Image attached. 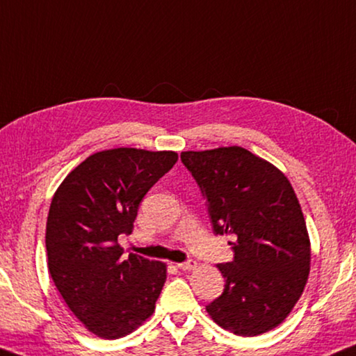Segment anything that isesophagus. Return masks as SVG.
<instances>
[{
    "mask_svg": "<svg viewBox=\"0 0 356 356\" xmlns=\"http://www.w3.org/2000/svg\"><path fill=\"white\" fill-rule=\"evenodd\" d=\"M177 268L182 269V270H191L197 268V263L195 260H188V261H184V263H177Z\"/></svg>",
    "mask_w": 356,
    "mask_h": 356,
    "instance_id": "obj_1",
    "label": "esophagus"
}]
</instances>
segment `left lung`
Here are the masks:
<instances>
[{
	"mask_svg": "<svg viewBox=\"0 0 356 356\" xmlns=\"http://www.w3.org/2000/svg\"><path fill=\"white\" fill-rule=\"evenodd\" d=\"M209 204L213 232L232 235L234 261L218 264L224 293L207 313L224 330L257 336L288 318L305 289L312 244L288 177L241 146L185 151Z\"/></svg>",
	"mask_w": 356,
	"mask_h": 356,
	"instance_id": "left-lung-1",
	"label": "left lung"
}]
</instances>
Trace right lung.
Returning <instances> with one entry per match:
<instances>
[{"label":"right lung","mask_w":356,"mask_h":356,"mask_svg":"<svg viewBox=\"0 0 356 356\" xmlns=\"http://www.w3.org/2000/svg\"><path fill=\"white\" fill-rule=\"evenodd\" d=\"M179 159L174 151L116 147L95 152L56 190L47 221L48 269L68 308L90 333L118 339L152 316L166 264L118 244L138 205Z\"/></svg>","instance_id":"obj_1"}]
</instances>
